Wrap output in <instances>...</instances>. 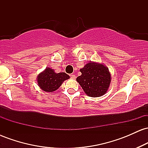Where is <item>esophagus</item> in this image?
Segmentation results:
<instances>
[{"label":"esophagus","instance_id":"obj_1","mask_svg":"<svg viewBox=\"0 0 148 148\" xmlns=\"http://www.w3.org/2000/svg\"><path fill=\"white\" fill-rule=\"evenodd\" d=\"M70 77L72 78V79H76V76L74 75V74H70Z\"/></svg>","mask_w":148,"mask_h":148}]
</instances>
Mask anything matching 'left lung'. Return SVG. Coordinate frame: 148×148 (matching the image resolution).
<instances>
[{
  "label": "left lung",
  "mask_w": 148,
  "mask_h": 148,
  "mask_svg": "<svg viewBox=\"0 0 148 148\" xmlns=\"http://www.w3.org/2000/svg\"><path fill=\"white\" fill-rule=\"evenodd\" d=\"M80 72L81 75L76 78V81L88 96L98 97L106 92L111 84V74L106 66L90 62Z\"/></svg>",
  "instance_id": "1"
}]
</instances>
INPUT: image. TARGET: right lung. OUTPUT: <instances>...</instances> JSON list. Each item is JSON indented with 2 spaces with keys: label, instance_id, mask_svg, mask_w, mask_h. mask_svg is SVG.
I'll return each mask as SVG.
<instances>
[{
  "label": "right lung",
  "instance_id": "1",
  "mask_svg": "<svg viewBox=\"0 0 148 148\" xmlns=\"http://www.w3.org/2000/svg\"><path fill=\"white\" fill-rule=\"evenodd\" d=\"M69 79V76L64 72L56 73L53 69L47 67L37 76V81L42 90L51 92L58 89L63 81Z\"/></svg>",
  "mask_w": 148,
  "mask_h": 148
}]
</instances>
